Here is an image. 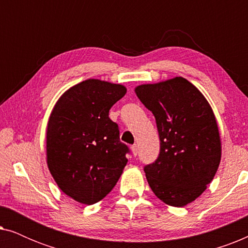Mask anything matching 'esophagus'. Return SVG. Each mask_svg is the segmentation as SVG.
Masks as SVG:
<instances>
[{
	"mask_svg": "<svg viewBox=\"0 0 248 248\" xmlns=\"http://www.w3.org/2000/svg\"><path fill=\"white\" fill-rule=\"evenodd\" d=\"M131 150H132V154H133V155H138V145L137 144L132 145Z\"/></svg>",
	"mask_w": 248,
	"mask_h": 248,
	"instance_id": "obj_1",
	"label": "esophagus"
}]
</instances>
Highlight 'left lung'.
<instances>
[{
    "instance_id": "1",
    "label": "left lung",
    "mask_w": 248,
    "mask_h": 248,
    "mask_svg": "<svg viewBox=\"0 0 248 248\" xmlns=\"http://www.w3.org/2000/svg\"><path fill=\"white\" fill-rule=\"evenodd\" d=\"M135 93L154 114L160 139L158 158L144 166L149 186L166 204H188L205 191L221 159L212 108L198 88L182 77L141 84Z\"/></svg>"
}]
</instances>
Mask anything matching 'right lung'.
Returning a JSON list of instances; mask_svg holds the SVG:
<instances>
[{
    "label": "right lung",
    "instance_id": "1",
    "mask_svg": "<svg viewBox=\"0 0 248 248\" xmlns=\"http://www.w3.org/2000/svg\"><path fill=\"white\" fill-rule=\"evenodd\" d=\"M126 88L89 79L65 91L46 132L47 165L59 187L82 204L103 200L120 179L130 149L108 116Z\"/></svg>",
    "mask_w": 248,
    "mask_h": 248
}]
</instances>
